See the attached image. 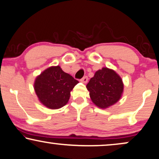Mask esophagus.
<instances>
[{"label":"esophagus","mask_w":159,"mask_h":159,"mask_svg":"<svg viewBox=\"0 0 159 159\" xmlns=\"http://www.w3.org/2000/svg\"><path fill=\"white\" fill-rule=\"evenodd\" d=\"M81 81L82 82V83H84V84L87 83V81H88V77H87V76H84L83 78H81Z\"/></svg>","instance_id":"obj_1"}]
</instances>
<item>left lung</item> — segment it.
Here are the masks:
<instances>
[{
	"instance_id": "obj_1",
	"label": "left lung",
	"mask_w": 159,
	"mask_h": 159,
	"mask_svg": "<svg viewBox=\"0 0 159 159\" xmlns=\"http://www.w3.org/2000/svg\"><path fill=\"white\" fill-rule=\"evenodd\" d=\"M86 89L94 105L104 109L119 101L123 93L124 84L114 70L103 67L94 73Z\"/></svg>"
}]
</instances>
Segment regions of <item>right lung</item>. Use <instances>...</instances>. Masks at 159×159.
<instances>
[{"label":"right lung","mask_w":159,"mask_h":159,"mask_svg":"<svg viewBox=\"0 0 159 159\" xmlns=\"http://www.w3.org/2000/svg\"><path fill=\"white\" fill-rule=\"evenodd\" d=\"M78 83L60 66H52L36 78L34 88L40 103L51 109H58L68 103L70 92Z\"/></svg>","instance_id":"1"}]
</instances>
